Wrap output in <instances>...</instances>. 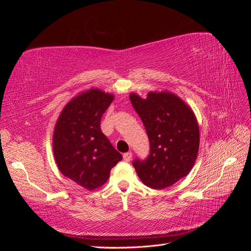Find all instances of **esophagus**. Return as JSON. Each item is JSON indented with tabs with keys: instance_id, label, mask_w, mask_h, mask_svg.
Here are the masks:
<instances>
[{
	"instance_id": "obj_1",
	"label": "esophagus",
	"mask_w": 251,
	"mask_h": 251,
	"mask_svg": "<svg viewBox=\"0 0 251 251\" xmlns=\"http://www.w3.org/2000/svg\"><path fill=\"white\" fill-rule=\"evenodd\" d=\"M132 156H133V154L131 153V151H127V153L124 154V160L126 162H130L132 160Z\"/></svg>"
}]
</instances>
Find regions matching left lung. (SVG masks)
I'll return each mask as SVG.
<instances>
[{
  "mask_svg": "<svg viewBox=\"0 0 251 251\" xmlns=\"http://www.w3.org/2000/svg\"><path fill=\"white\" fill-rule=\"evenodd\" d=\"M130 100L146 127L151 151L134 168L143 184L162 189L191 172L198 156L200 131L195 113L169 91H151L147 98L131 93Z\"/></svg>",
  "mask_w": 251,
  "mask_h": 251,
  "instance_id": "left-lung-1",
  "label": "left lung"
}]
</instances>
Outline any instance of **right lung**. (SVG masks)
Masks as SVG:
<instances>
[{
    "mask_svg": "<svg viewBox=\"0 0 251 251\" xmlns=\"http://www.w3.org/2000/svg\"><path fill=\"white\" fill-rule=\"evenodd\" d=\"M113 100V94L97 88L80 92L65 105L53 131L59 172L88 191L103 185L123 159L100 130L102 114Z\"/></svg>",
    "mask_w": 251,
    "mask_h": 251,
    "instance_id": "add662e5",
    "label": "right lung"
}]
</instances>
